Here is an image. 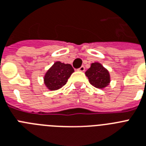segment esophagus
I'll return each mask as SVG.
<instances>
[{"instance_id": "obj_1", "label": "esophagus", "mask_w": 146, "mask_h": 146, "mask_svg": "<svg viewBox=\"0 0 146 146\" xmlns=\"http://www.w3.org/2000/svg\"><path fill=\"white\" fill-rule=\"evenodd\" d=\"M78 71H80V72H84V71H85V67H84V66H80V68H78Z\"/></svg>"}]
</instances>
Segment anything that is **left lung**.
<instances>
[{
	"mask_svg": "<svg viewBox=\"0 0 146 146\" xmlns=\"http://www.w3.org/2000/svg\"><path fill=\"white\" fill-rule=\"evenodd\" d=\"M86 75L90 84L96 88L103 89L110 83V74L108 71L98 62L92 63L91 67L86 72Z\"/></svg>",
	"mask_w": 146,
	"mask_h": 146,
	"instance_id": "left-lung-1",
	"label": "left lung"
}]
</instances>
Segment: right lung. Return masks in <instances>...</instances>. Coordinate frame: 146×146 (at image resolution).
Listing matches in <instances>:
<instances>
[{
	"label": "right lung",
	"instance_id": "add662e5",
	"mask_svg": "<svg viewBox=\"0 0 146 146\" xmlns=\"http://www.w3.org/2000/svg\"><path fill=\"white\" fill-rule=\"evenodd\" d=\"M74 68L70 64L56 62L49 69L44 78V84L50 90H56L66 84Z\"/></svg>",
	"mask_w": 146,
	"mask_h": 146
}]
</instances>
